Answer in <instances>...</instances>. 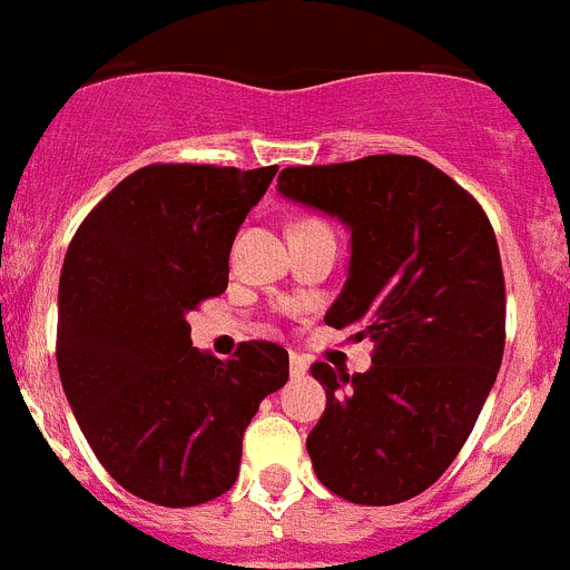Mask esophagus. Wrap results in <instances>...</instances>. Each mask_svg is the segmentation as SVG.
<instances>
[{
    "label": "esophagus",
    "mask_w": 570,
    "mask_h": 570,
    "mask_svg": "<svg viewBox=\"0 0 570 570\" xmlns=\"http://www.w3.org/2000/svg\"><path fill=\"white\" fill-rule=\"evenodd\" d=\"M308 371V362L302 360L299 354H291V376H302Z\"/></svg>",
    "instance_id": "34e87169"
}]
</instances>
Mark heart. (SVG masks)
<instances>
[{
    "instance_id": "1",
    "label": "heart",
    "mask_w": 570,
    "mask_h": 570,
    "mask_svg": "<svg viewBox=\"0 0 570 570\" xmlns=\"http://www.w3.org/2000/svg\"><path fill=\"white\" fill-rule=\"evenodd\" d=\"M302 223H320V219H302ZM299 223V225H302ZM320 225H325V223H320Z\"/></svg>"
}]
</instances>
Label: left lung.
Masks as SVG:
<instances>
[{"label": "left lung", "mask_w": 570, "mask_h": 570, "mask_svg": "<svg viewBox=\"0 0 570 570\" xmlns=\"http://www.w3.org/2000/svg\"><path fill=\"white\" fill-rule=\"evenodd\" d=\"M276 188L351 228V271L325 322L374 342L365 374L311 365L328 396L305 442L316 476L356 505L411 500L456 460L502 365L505 276L491 223L420 156L296 165Z\"/></svg>", "instance_id": "obj_1"}]
</instances>
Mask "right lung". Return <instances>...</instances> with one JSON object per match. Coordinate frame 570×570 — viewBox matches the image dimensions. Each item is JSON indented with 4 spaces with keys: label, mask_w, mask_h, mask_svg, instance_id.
<instances>
[{
    "label": "right lung",
    "mask_w": 570,
    "mask_h": 570,
    "mask_svg": "<svg viewBox=\"0 0 570 570\" xmlns=\"http://www.w3.org/2000/svg\"><path fill=\"white\" fill-rule=\"evenodd\" d=\"M276 165H145L77 228L59 276L57 365L85 440L125 491L165 508L223 497L288 351L250 340L223 362L190 345L188 311L228 288L242 219Z\"/></svg>",
    "instance_id": "add662e5"
}]
</instances>
